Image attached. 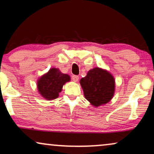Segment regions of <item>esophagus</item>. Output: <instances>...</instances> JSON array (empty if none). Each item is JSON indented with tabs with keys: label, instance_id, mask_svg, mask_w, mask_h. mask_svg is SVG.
<instances>
[{
	"label": "esophagus",
	"instance_id": "34e87169",
	"mask_svg": "<svg viewBox=\"0 0 154 154\" xmlns=\"http://www.w3.org/2000/svg\"><path fill=\"white\" fill-rule=\"evenodd\" d=\"M79 77L78 76V75H72V80L74 82H77L78 81H79Z\"/></svg>",
	"mask_w": 154,
	"mask_h": 154
}]
</instances>
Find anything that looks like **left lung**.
I'll return each instance as SVG.
<instances>
[{
  "label": "left lung",
  "mask_w": 154,
  "mask_h": 154,
  "mask_svg": "<svg viewBox=\"0 0 154 154\" xmlns=\"http://www.w3.org/2000/svg\"><path fill=\"white\" fill-rule=\"evenodd\" d=\"M80 83L86 100L94 106L106 104L112 99L115 90V81L108 71L94 68L82 78Z\"/></svg>",
  "instance_id": "obj_1"
}]
</instances>
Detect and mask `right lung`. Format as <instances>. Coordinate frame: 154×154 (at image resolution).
Returning a JSON list of instances; mask_svg holds the SVG:
<instances>
[{"label": "right lung", "instance_id": "obj_1", "mask_svg": "<svg viewBox=\"0 0 154 154\" xmlns=\"http://www.w3.org/2000/svg\"><path fill=\"white\" fill-rule=\"evenodd\" d=\"M70 81V76L62 73L60 69L52 68L40 78L37 85L40 94L46 100H54L58 97L63 85Z\"/></svg>", "mask_w": 154, "mask_h": 154}]
</instances>
